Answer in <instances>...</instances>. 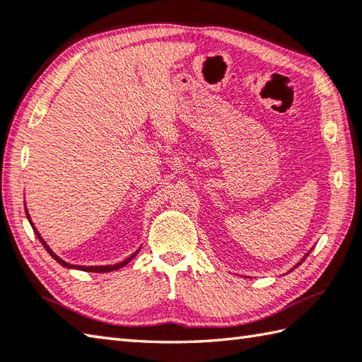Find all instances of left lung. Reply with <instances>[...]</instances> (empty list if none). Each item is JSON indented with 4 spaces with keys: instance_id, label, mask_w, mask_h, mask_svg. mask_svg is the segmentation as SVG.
Wrapping results in <instances>:
<instances>
[{
    "instance_id": "obj_1",
    "label": "left lung",
    "mask_w": 362,
    "mask_h": 362,
    "mask_svg": "<svg viewBox=\"0 0 362 362\" xmlns=\"http://www.w3.org/2000/svg\"><path fill=\"white\" fill-rule=\"evenodd\" d=\"M310 251H313V250H310ZM310 251H309V252H308V254H306V256H304V257H303V259H301V260H300V262H298V264H296V265H295V267H293V268H296V267H300V265H301V264H303V262H304V259H306V257H308V256H309V254H310ZM293 268H292V270H290V272H293ZM290 272H288V273H290Z\"/></svg>"
}]
</instances>
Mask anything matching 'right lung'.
Wrapping results in <instances>:
<instances>
[{"label": "right lung", "mask_w": 362, "mask_h": 362, "mask_svg": "<svg viewBox=\"0 0 362 362\" xmlns=\"http://www.w3.org/2000/svg\"><path fill=\"white\" fill-rule=\"evenodd\" d=\"M25 214H26V218H28V221H30V224H31V228H33V230H34V233L35 235H37V238H39V242L44 245V247L47 250V252L49 254V256H52L56 262H58L59 265H62L64 268H69V270H81V272H92V273H110V272H115V270H119V268H122V267H125L127 264H130V262L136 257V254L139 252V250L141 247H138L136 251H134L132 256H129L127 259H124L122 262H117V264H112V265H89V267H86V265H72V264H69V262H66L64 259H61L58 254H56L52 247H49L48 245H47V242L44 238H42V235L39 233V230L35 229V226H34V223H33V219H31V216H30V214H28V209H26V204H25Z\"/></svg>", "instance_id": "obj_1"}]
</instances>
